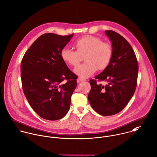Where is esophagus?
Here are the masks:
<instances>
[{
	"mask_svg": "<svg viewBox=\"0 0 157 157\" xmlns=\"http://www.w3.org/2000/svg\"><path fill=\"white\" fill-rule=\"evenodd\" d=\"M78 80H79V81H86V79H85L84 78H82V77H79V78H78Z\"/></svg>",
	"mask_w": 157,
	"mask_h": 157,
	"instance_id": "obj_1",
	"label": "esophagus"
}]
</instances>
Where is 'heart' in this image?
<instances>
[{
  "label": "heart",
  "mask_w": 157,
  "mask_h": 157,
  "mask_svg": "<svg viewBox=\"0 0 157 157\" xmlns=\"http://www.w3.org/2000/svg\"><path fill=\"white\" fill-rule=\"evenodd\" d=\"M76 50L64 47L61 57L64 62L74 67L78 65L83 56L86 62L77 67L74 71L82 78L91 76L98 68L104 70L109 65L113 55L112 45L96 36H86L75 44Z\"/></svg>",
  "instance_id": "b5f03b06"
}]
</instances>
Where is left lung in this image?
I'll return each instance as SVG.
<instances>
[{
  "label": "left lung",
  "mask_w": 157,
  "mask_h": 157,
  "mask_svg": "<svg viewBox=\"0 0 157 157\" xmlns=\"http://www.w3.org/2000/svg\"><path fill=\"white\" fill-rule=\"evenodd\" d=\"M112 41L113 55L109 65L90 79L89 101L98 113L110 116L121 112L134 94L138 72L135 52L124 37L117 32L106 30ZM106 81L105 86L98 82Z\"/></svg>",
  "instance_id": "obj_1"
}]
</instances>
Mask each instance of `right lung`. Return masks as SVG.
Segmentation results:
<instances>
[{
    "instance_id": "right-lung-1",
    "label": "right lung",
    "mask_w": 157,
    "mask_h": 157,
    "mask_svg": "<svg viewBox=\"0 0 157 157\" xmlns=\"http://www.w3.org/2000/svg\"><path fill=\"white\" fill-rule=\"evenodd\" d=\"M73 36L44 34L33 43L21 61L24 94L33 110L47 120L65 116L76 87L78 76L61 57L62 49Z\"/></svg>"
}]
</instances>
